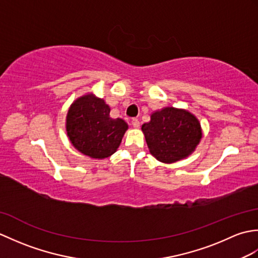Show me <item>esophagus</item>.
Masks as SVG:
<instances>
[{
    "mask_svg": "<svg viewBox=\"0 0 258 258\" xmlns=\"http://www.w3.org/2000/svg\"><path fill=\"white\" fill-rule=\"evenodd\" d=\"M132 125L134 128H139L140 127V120L138 118H133L132 119Z\"/></svg>",
    "mask_w": 258,
    "mask_h": 258,
    "instance_id": "esophagus-1",
    "label": "esophagus"
}]
</instances>
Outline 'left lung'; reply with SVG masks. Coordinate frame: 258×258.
<instances>
[{"mask_svg": "<svg viewBox=\"0 0 258 258\" xmlns=\"http://www.w3.org/2000/svg\"><path fill=\"white\" fill-rule=\"evenodd\" d=\"M151 154L162 163H174L190 155L202 139L199 119L188 111L164 107L142 125Z\"/></svg>", "mask_w": 258, "mask_h": 258, "instance_id": "obj_1", "label": "left lung"}]
</instances>
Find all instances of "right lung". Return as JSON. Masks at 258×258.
Returning <instances> with one entry per match:
<instances>
[{
  "mask_svg": "<svg viewBox=\"0 0 258 258\" xmlns=\"http://www.w3.org/2000/svg\"><path fill=\"white\" fill-rule=\"evenodd\" d=\"M111 108L93 94L79 97L67 116L68 136L76 150L92 158L114 154L128 125L122 118L109 116Z\"/></svg>",
  "mask_w": 258,
  "mask_h": 258,
  "instance_id": "1",
  "label": "right lung"
}]
</instances>
